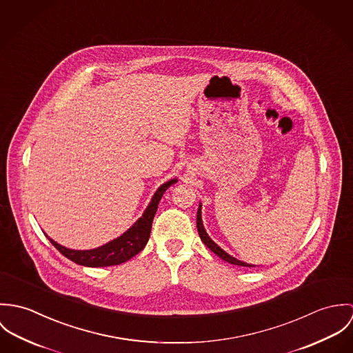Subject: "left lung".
<instances>
[{
	"instance_id": "left-lung-1",
	"label": "left lung",
	"mask_w": 353,
	"mask_h": 353,
	"mask_svg": "<svg viewBox=\"0 0 353 353\" xmlns=\"http://www.w3.org/2000/svg\"><path fill=\"white\" fill-rule=\"evenodd\" d=\"M196 226H197V232H199V236L200 239L203 241V243L211 250L214 252L218 257H221L222 260L233 264V265H239V267H256V265H252V264H248V263H243L241 260H236L233 256H230L229 253H226L221 246H218L210 236L207 234V232L204 230V226H203V222H201V203L199 204V210H197V216H196Z\"/></svg>"
}]
</instances>
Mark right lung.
<instances>
[{"mask_svg":"<svg viewBox=\"0 0 353 353\" xmlns=\"http://www.w3.org/2000/svg\"><path fill=\"white\" fill-rule=\"evenodd\" d=\"M176 181L177 179H173L162 184L156 191L154 196L152 197V201L149 203L143 215L124 234L120 235L114 241L100 248L90 249V250H74L57 243L51 238L48 239L65 257L83 267L97 268V267L119 265L121 263H125L146 246L150 238L153 219L157 212L158 203L162 195L165 194V191Z\"/></svg>","mask_w":353,"mask_h":353,"instance_id":"add662e5","label":"right lung"}]
</instances>
